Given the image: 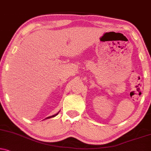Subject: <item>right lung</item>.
Returning <instances> with one entry per match:
<instances>
[{
    "label": "right lung",
    "instance_id": "add662e5",
    "mask_svg": "<svg viewBox=\"0 0 151 151\" xmlns=\"http://www.w3.org/2000/svg\"><path fill=\"white\" fill-rule=\"evenodd\" d=\"M59 112H58V113H57V114H55V115H52V116H49V117H47V118H46L45 119H49V118H54V117H55V116H56V115H58V113H59Z\"/></svg>",
    "mask_w": 151,
    "mask_h": 151
}]
</instances>
